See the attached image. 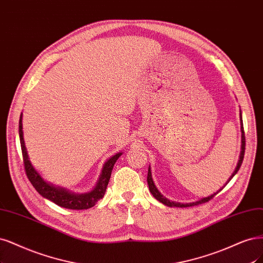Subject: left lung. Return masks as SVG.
Masks as SVG:
<instances>
[{"label": "left lung", "mask_w": 263, "mask_h": 263, "mask_svg": "<svg viewBox=\"0 0 263 263\" xmlns=\"http://www.w3.org/2000/svg\"><path fill=\"white\" fill-rule=\"evenodd\" d=\"M239 117H240V124H241V126H240V130H241V147H240V149H241V151H240V155H239V160H238V163H237V166H236V168H235V171H234V173L231 175V177L229 178V180H228V183L230 182V180L234 177V175L237 173L238 172V170L240 168V165H241V163H242V160H243V155H245V146H246V140H245V133H243V126H242V119H241V112L239 113ZM147 182H148V185H149V190H150V193L152 194V196L155 197L157 200H159L160 202H162L163 204H165V205H167V206H178V208H186V206H192V205H198V204H201V203H204V202H208L209 200H211V199L218 194V193H220L221 190L223 189V188H221L220 190H218V192L216 193H214V194H212L211 196H209V197H205V198H202V199H200V200H198V201H195V202H189V203H180V202H175V201H170L168 199H166L164 196H163L159 190H158V188H157V186L155 185V183H153V179H152V175H151V168H150V166H149V170H148V177H147ZM226 183V184H228Z\"/></svg>", "instance_id": "obj_1"}]
</instances>
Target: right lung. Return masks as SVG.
<instances>
[{
  "label": "right lung",
  "instance_id": "add662e5",
  "mask_svg": "<svg viewBox=\"0 0 263 263\" xmlns=\"http://www.w3.org/2000/svg\"><path fill=\"white\" fill-rule=\"evenodd\" d=\"M20 140L22 146V152H23V159L25 164V171L30 183L34 187V189L44 198L49 199L52 202L55 204L66 208V209L70 210H85L92 208L98 200H100L103 198L105 190L110 180L111 173L113 166L115 164L116 160L122 156V152L116 153L112 158L108 159L103 165L102 172L100 174V177L98 179V183L96 187L91 190V192L86 194H74L71 192H68L65 188H61L53 186L52 184H49L41 177V175L38 173L35 168L32 166L31 162L29 160L28 153H27V149L25 146L24 141V133H23V113L21 114L20 119Z\"/></svg>",
  "mask_w": 263,
  "mask_h": 263
}]
</instances>
